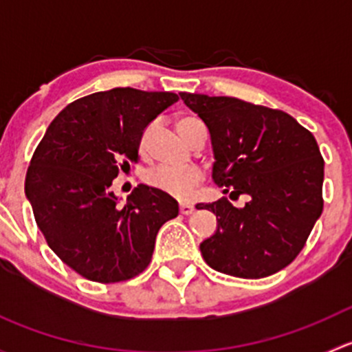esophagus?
<instances>
[{
    "instance_id": "1",
    "label": "esophagus",
    "mask_w": 352,
    "mask_h": 352,
    "mask_svg": "<svg viewBox=\"0 0 352 352\" xmlns=\"http://www.w3.org/2000/svg\"><path fill=\"white\" fill-rule=\"evenodd\" d=\"M194 212V206L187 204V202H180V214H192Z\"/></svg>"
}]
</instances>
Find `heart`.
Returning a JSON list of instances; mask_svg holds the SVG:
<instances>
[{
	"label": "heart",
	"mask_w": 352,
	"mask_h": 352,
	"mask_svg": "<svg viewBox=\"0 0 352 352\" xmlns=\"http://www.w3.org/2000/svg\"><path fill=\"white\" fill-rule=\"evenodd\" d=\"M201 120L196 117H180L177 126H179L180 134L186 140H189L192 131L197 126H201ZM148 138H150V129L144 133L143 140H141V148H146ZM202 180L201 168L196 165H187V166H170V165H160L151 168L146 173V184L153 189L160 190V192L172 196L180 201H187L192 197L194 190Z\"/></svg>",
	"instance_id": "obj_1"
}]
</instances>
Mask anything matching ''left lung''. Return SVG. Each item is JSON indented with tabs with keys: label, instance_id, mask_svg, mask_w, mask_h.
<instances>
[{
	"label": "left lung",
	"instance_id": "1",
	"mask_svg": "<svg viewBox=\"0 0 352 352\" xmlns=\"http://www.w3.org/2000/svg\"><path fill=\"white\" fill-rule=\"evenodd\" d=\"M180 98L211 134L216 186L230 197L248 196L243 208L226 197L204 204L218 221L201 243L206 264L243 279L281 271L324 209V158L314 134L283 110L240 98L187 91Z\"/></svg>",
	"mask_w": 352,
	"mask_h": 352
}]
</instances>
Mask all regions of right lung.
<instances>
[{
	"mask_svg": "<svg viewBox=\"0 0 352 352\" xmlns=\"http://www.w3.org/2000/svg\"><path fill=\"white\" fill-rule=\"evenodd\" d=\"M177 100L172 91H97L63 109L38 143L25 196L49 247L83 278L141 274L158 230L179 214V202L153 187L138 186L124 206L110 190L119 170L138 162L148 124Z\"/></svg>",
	"mask_w": 352,
	"mask_h": 352,
	"instance_id": "1",
	"label": "right lung"
}]
</instances>
